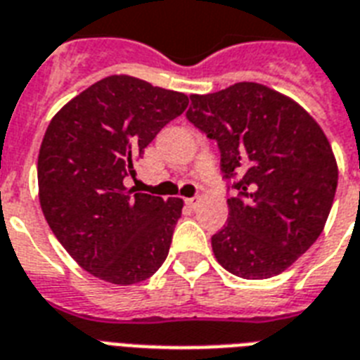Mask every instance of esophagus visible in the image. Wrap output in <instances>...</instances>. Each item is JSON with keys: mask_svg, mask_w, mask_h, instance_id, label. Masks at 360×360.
<instances>
[{"mask_svg": "<svg viewBox=\"0 0 360 360\" xmlns=\"http://www.w3.org/2000/svg\"><path fill=\"white\" fill-rule=\"evenodd\" d=\"M199 200L200 197H197V195H195V197H188V199H186V205H188L189 208H195V206L199 205Z\"/></svg>", "mask_w": 360, "mask_h": 360, "instance_id": "34e87169", "label": "esophagus"}]
</instances>
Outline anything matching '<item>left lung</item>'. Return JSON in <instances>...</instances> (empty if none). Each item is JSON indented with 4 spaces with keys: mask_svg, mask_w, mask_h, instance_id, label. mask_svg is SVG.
Here are the masks:
<instances>
[{
    "mask_svg": "<svg viewBox=\"0 0 360 360\" xmlns=\"http://www.w3.org/2000/svg\"><path fill=\"white\" fill-rule=\"evenodd\" d=\"M189 99L188 120L218 142L225 178H236L214 255L246 280L281 274L327 224L338 186L327 135L299 103L257 82Z\"/></svg>",
    "mask_w": 360,
    "mask_h": 360,
    "instance_id": "8db88e82",
    "label": "left lung"
}]
</instances>
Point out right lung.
Returning a JSON list of instances; mask_svg holds the SVG:
<instances>
[{
	"mask_svg": "<svg viewBox=\"0 0 360 360\" xmlns=\"http://www.w3.org/2000/svg\"><path fill=\"white\" fill-rule=\"evenodd\" d=\"M188 96L129 75L101 79L56 112L37 160L46 224L77 263L114 285L158 272L184 200L133 193L124 178Z\"/></svg>",
	"mask_w": 360,
	"mask_h": 360,
	"instance_id": "add662e5",
	"label": "right lung"
}]
</instances>
